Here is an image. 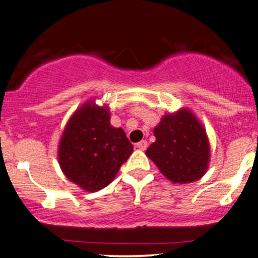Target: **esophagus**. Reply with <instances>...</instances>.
<instances>
[{"instance_id":"obj_1","label":"esophagus","mask_w":258,"mask_h":258,"mask_svg":"<svg viewBox=\"0 0 258 258\" xmlns=\"http://www.w3.org/2000/svg\"><path fill=\"white\" fill-rule=\"evenodd\" d=\"M137 148H138V149H141V150H146L147 148H148V142L144 141V139H143V141L138 142Z\"/></svg>"}]
</instances>
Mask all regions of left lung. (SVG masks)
<instances>
[{"mask_svg":"<svg viewBox=\"0 0 258 258\" xmlns=\"http://www.w3.org/2000/svg\"><path fill=\"white\" fill-rule=\"evenodd\" d=\"M156 141L147 149V156L160 172L173 183H190L206 173L210 162V143L206 130L188 109L164 115L154 128Z\"/></svg>","mask_w":258,"mask_h":258,"instance_id":"left-lung-1","label":"left lung"}]
</instances>
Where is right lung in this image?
<instances>
[{
  "label": "right lung",
  "mask_w": 258,
  "mask_h": 258,
  "mask_svg": "<svg viewBox=\"0 0 258 258\" xmlns=\"http://www.w3.org/2000/svg\"><path fill=\"white\" fill-rule=\"evenodd\" d=\"M132 152L125 131L110 125L108 106L90 100L65 125L58 161L68 179L84 190L98 191L110 184Z\"/></svg>",
  "instance_id": "add662e5"
}]
</instances>
